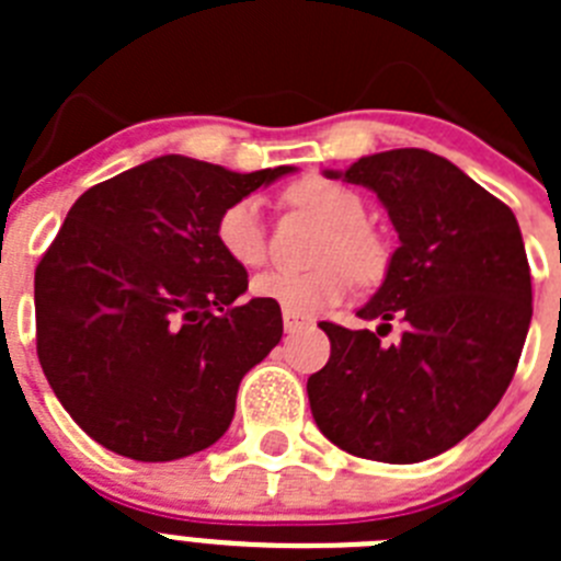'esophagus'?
Segmentation results:
<instances>
[{"mask_svg": "<svg viewBox=\"0 0 561 561\" xmlns=\"http://www.w3.org/2000/svg\"><path fill=\"white\" fill-rule=\"evenodd\" d=\"M306 325H311V317H306V314H297V311H291V309H284V329L289 331H300V329H306Z\"/></svg>", "mask_w": 561, "mask_h": 561, "instance_id": "esophagus-1", "label": "esophagus"}]
</instances>
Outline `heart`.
Listing matches in <instances>:
<instances>
[{"mask_svg":"<svg viewBox=\"0 0 561 561\" xmlns=\"http://www.w3.org/2000/svg\"><path fill=\"white\" fill-rule=\"evenodd\" d=\"M286 202L300 210L314 213L329 227L317 261L323 266L306 272L270 270L252 280V291L272 304L297 314H317V311L336 306L351 289V272L359 280H374L385 266V247L379 238L365 227V202L356 191L342 182L325 176H304L286 187ZM216 244L230 261L244 270H255L266 257V232L261 207L255 199L244 196L219 213L216 219Z\"/></svg>","mask_w":561,"mask_h":561,"instance_id":"b5f03b06","label":"heart"}]
</instances>
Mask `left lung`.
Wrapping results in <instances>:
<instances>
[{"label": "left lung", "mask_w": 561, "mask_h": 561, "mask_svg": "<svg viewBox=\"0 0 561 561\" xmlns=\"http://www.w3.org/2000/svg\"><path fill=\"white\" fill-rule=\"evenodd\" d=\"M325 176L370 187L399 247L385 284L356 311L379 329L320 323L331 356L306 385L311 415L356 458H435L489 419L517 370L534 314L519 225L508 205L424 148L370 153ZM393 316L405 331L381 343Z\"/></svg>", "instance_id": "8db88e82"}]
</instances>
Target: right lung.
Returning a JSON list of instances; mask_svg holds the SVG:
<instances>
[{
    "mask_svg": "<svg viewBox=\"0 0 561 561\" xmlns=\"http://www.w3.org/2000/svg\"><path fill=\"white\" fill-rule=\"evenodd\" d=\"M295 168L236 173L165 153L89 187L36 266V351L49 388L101 447L146 463L221 438L238 385L284 334L216 244L230 202Z\"/></svg>",
    "mask_w": 561,
    "mask_h": 561,
    "instance_id": "1",
    "label": "right lung"
}]
</instances>
